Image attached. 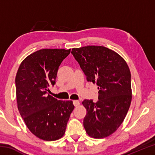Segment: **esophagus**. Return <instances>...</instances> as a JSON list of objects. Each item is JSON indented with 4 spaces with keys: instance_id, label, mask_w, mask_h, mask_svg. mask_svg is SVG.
Segmentation results:
<instances>
[{
    "instance_id": "esophagus-1",
    "label": "esophagus",
    "mask_w": 155,
    "mask_h": 155,
    "mask_svg": "<svg viewBox=\"0 0 155 155\" xmlns=\"http://www.w3.org/2000/svg\"><path fill=\"white\" fill-rule=\"evenodd\" d=\"M73 104H74L75 107H77L78 104H79V101H73Z\"/></svg>"
}]
</instances>
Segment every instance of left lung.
<instances>
[{"label": "left lung", "instance_id": "8db88e82", "mask_svg": "<svg viewBox=\"0 0 155 155\" xmlns=\"http://www.w3.org/2000/svg\"><path fill=\"white\" fill-rule=\"evenodd\" d=\"M87 81L98 86V101L84 100L87 114L83 120L86 133L101 139L114 133L124 121L129 109L132 91L131 75L124 59L104 46L72 48Z\"/></svg>", "mask_w": 155, "mask_h": 155}]
</instances>
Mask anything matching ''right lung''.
<instances>
[{
	"mask_svg": "<svg viewBox=\"0 0 155 155\" xmlns=\"http://www.w3.org/2000/svg\"><path fill=\"white\" fill-rule=\"evenodd\" d=\"M70 49H41L21 63L15 77L18 108L33 135L46 141L64 136L74 106L48 94L55 84L59 67Z\"/></svg>",
	"mask_w": 155,
	"mask_h": 155,
	"instance_id": "obj_1",
	"label": "right lung"
}]
</instances>
